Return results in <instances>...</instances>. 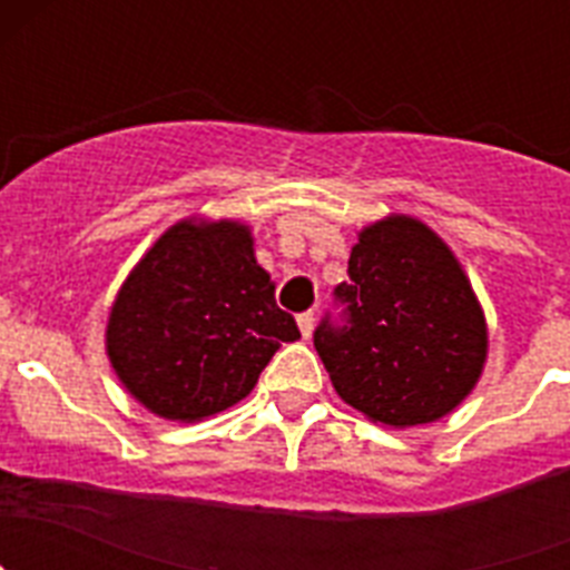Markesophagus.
I'll return each mask as SVG.
<instances>
[{"mask_svg":"<svg viewBox=\"0 0 570 570\" xmlns=\"http://www.w3.org/2000/svg\"><path fill=\"white\" fill-rule=\"evenodd\" d=\"M314 311H305V314L296 316V325H299V334L302 340H311V334H314Z\"/></svg>","mask_w":570,"mask_h":570,"instance_id":"1","label":"esophagus"}]
</instances>
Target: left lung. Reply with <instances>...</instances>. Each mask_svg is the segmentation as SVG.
<instances>
[{"label": "left lung", "instance_id": "1", "mask_svg": "<svg viewBox=\"0 0 570 570\" xmlns=\"http://www.w3.org/2000/svg\"><path fill=\"white\" fill-rule=\"evenodd\" d=\"M334 291L342 325L314 331L336 394L391 428L436 422L480 382L488 325L460 259L425 223L391 214L360 230Z\"/></svg>", "mask_w": 570, "mask_h": 570}]
</instances>
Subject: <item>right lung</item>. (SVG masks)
Here are the masks:
<instances>
[{
  "mask_svg": "<svg viewBox=\"0 0 570 570\" xmlns=\"http://www.w3.org/2000/svg\"><path fill=\"white\" fill-rule=\"evenodd\" d=\"M294 340L299 328L276 305L248 225L190 216L122 282L105 351L150 414L199 422L245 400L276 347Z\"/></svg>",
  "mask_w": 570,
  "mask_h": 570,
  "instance_id": "obj_1",
  "label": "right lung"
}]
</instances>
